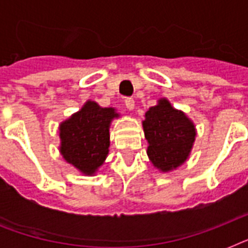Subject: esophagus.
Returning <instances> with one entry per match:
<instances>
[{
    "label": "esophagus",
    "mask_w": 248,
    "mask_h": 248,
    "mask_svg": "<svg viewBox=\"0 0 248 248\" xmlns=\"http://www.w3.org/2000/svg\"><path fill=\"white\" fill-rule=\"evenodd\" d=\"M124 105H126V108L128 110H134V108H135V101H134V99H126L124 100Z\"/></svg>",
    "instance_id": "obj_1"
}]
</instances>
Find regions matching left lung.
<instances>
[{
  "label": "left lung",
  "mask_w": 248,
  "mask_h": 248,
  "mask_svg": "<svg viewBox=\"0 0 248 248\" xmlns=\"http://www.w3.org/2000/svg\"><path fill=\"white\" fill-rule=\"evenodd\" d=\"M141 122L148 141L147 155L159 172H171L190 157L196 141V124L166 97L145 112Z\"/></svg>",
  "instance_id": "obj_1"
}]
</instances>
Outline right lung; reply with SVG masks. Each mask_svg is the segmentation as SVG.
Masks as SVG:
<instances>
[{
  "label": "right lung",
  "instance_id": "1",
  "mask_svg": "<svg viewBox=\"0 0 248 248\" xmlns=\"http://www.w3.org/2000/svg\"><path fill=\"white\" fill-rule=\"evenodd\" d=\"M120 118L116 108H103L87 100L78 112L59 124V152L64 161L85 176H95L108 157L113 120Z\"/></svg>",
  "mask_w": 248,
  "mask_h": 248
}]
</instances>
